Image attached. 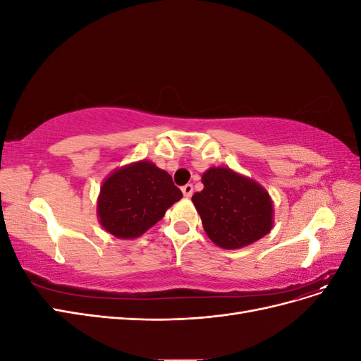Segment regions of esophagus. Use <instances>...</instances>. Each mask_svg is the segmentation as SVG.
<instances>
[{"label": "esophagus", "mask_w": 361, "mask_h": 361, "mask_svg": "<svg viewBox=\"0 0 361 361\" xmlns=\"http://www.w3.org/2000/svg\"><path fill=\"white\" fill-rule=\"evenodd\" d=\"M192 191H194V187L191 183H187V185H183V187H182V192H183L185 197H191Z\"/></svg>", "instance_id": "obj_1"}]
</instances>
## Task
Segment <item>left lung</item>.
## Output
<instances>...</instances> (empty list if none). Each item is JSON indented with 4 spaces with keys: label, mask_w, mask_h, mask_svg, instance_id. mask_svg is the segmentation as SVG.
Masks as SVG:
<instances>
[{
    "label": "left lung",
    "mask_w": 361,
    "mask_h": 361,
    "mask_svg": "<svg viewBox=\"0 0 361 361\" xmlns=\"http://www.w3.org/2000/svg\"><path fill=\"white\" fill-rule=\"evenodd\" d=\"M204 188L192 195L211 241L226 250L243 248L271 232L274 211L268 191L231 169L211 167L202 176Z\"/></svg>",
    "instance_id": "left-lung-1"
}]
</instances>
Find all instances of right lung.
Segmentation results:
<instances>
[{
    "label": "right lung",
    "mask_w": 361,
    "mask_h": 361,
    "mask_svg": "<svg viewBox=\"0 0 361 361\" xmlns=\"http://www.w3.org/2000/svg\"><path fill=\"white\" fill-rule=\"evenodd\" d=\"M182 199L171 176L150 161L114 170L97 197V218L116 238L134 239L155 226L169 207Z\"/></svg>",
    "instance_id": "right-lung-1"
}]
</instances>
